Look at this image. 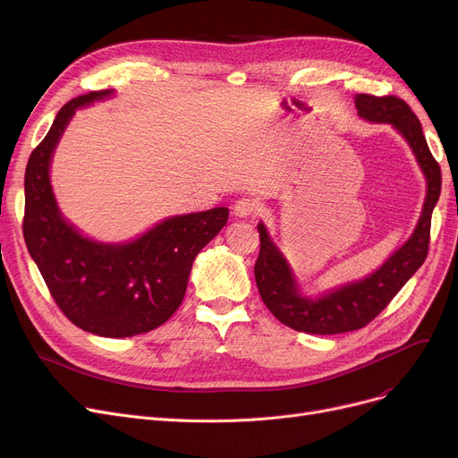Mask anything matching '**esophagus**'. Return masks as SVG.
I'll return each mask as SVG.
<instances>
[{"label": "esophagus", "instance_id": "34e87169", "mask_svg": "<svg viewBox=\"0 0 458 458\" xmlns=\"http://www.w3.org/2000/svg\"><path fill=\"white\" fill-rule=\"evenodd\" d=\"M259 211V202L254 199H242L237 200L233 206V215L247 219V216H254Z\"/></svg>", "mask_w": 458, "mask_h": 458}]
</instances>
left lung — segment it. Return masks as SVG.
Returning <instances> with one entry per match:
<instances>
[{
  "mask_svg": "<svg viewBox=\"0 0 458 458\" xmlns=\"http://www.w3.org/2000/svg\"><path fill=\"white\" fill-rule=\"evenodd\" d=\"M354 106L360 116L369 123L392 124L411 144L427 180V197L414 233L399 250L364 280L342 285L318 299L301 295L290 263L271 242L266 226L258 225L259 256L254 276L259 297L280 323L306 334L327 335L364 328L423 266L428 252L430 216L440 197L442 173L427 147L418 116L397 96L356 94Z\"/></svg>",
  "mask_w": 458,
  "mask_h": 458,
  "instance_id": "1",
  "label": "left lung"
}]
</instances>
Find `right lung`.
<instances>
[{
    "label": "right lung",
    "instance_id": "right-lung-1",
    "mask_svg": "<svg viewBox=\"0 0 458 458\" xmlns=\"http://www.w3.org/2000/svg\"><path fill=\"white\" fill-rule=\"evenodd\" d=\"M92 90L70 100L26 166L23 239L55 304L76 327L104 338L150 332L183 301L197 254L223 230L226 208L168 216L130 243H96L61 215L50 161L78 107L111 96Z\"/></svg>",
    "mask_w": 458,
    "mask_h": 458
}]
</instances>
